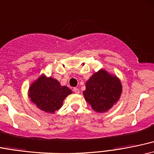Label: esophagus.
I'll list each match as a JSON object with an SVG mask.
<instances>
[{"label":"esophagus","mask_w":154,"mask_h":154,"mask_svg":"<svg viewBox=\"0 0 154 154\" xmlns=\"http://www.w3.org/2000/svg\"><path fill=\"white\" fill-rule=\"evenodd\" d=\"M72 91H73L75 93V94H79V89H78V88H73Z\"/></svg>","instance_id":"1"}]
</instances>
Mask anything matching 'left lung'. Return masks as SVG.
<instances>
[{"label":"left lung","mask_w":154,"mask_h":154,"mask_svg":"<svg viewBox=\"0 0 154 154\" xmlns=\"http://www.w3.org/2000/svg\"><path fill=\"white\" fill-rule=\"evenodd\" d=\"M122 84L116 77L101 70L86 82L84 95L93 110L103 113L116 103L122 94Z\"/></svg>","instance_id":"obj_1"}]
</instances>
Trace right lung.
Returning a JSON list of instances; mask_svg holds the SVG:
<instances>
[{"label":"right lung","instance_id":"1","mask_svg":"<svg viewBox=\"0 0 154 154\" xmlns=\"http://www.w3.org/2000/svg\"><path fill=\"white\" fill-rule=\"evenodd\" d=\"M72 91L67 86H61L56 79L42 75L29 89V97L41 110L53 113L60 109L63 102Z\"/></svg>","mask_w":154,"mask_h":154}]
</instances>
